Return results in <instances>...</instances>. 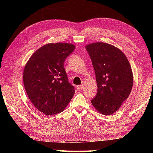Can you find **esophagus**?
I'll use <instances>...</instances> for the list:
<instances>
[{"label":"esophagus","instance_id":"34e87169","mask_svg":"<svg viewBox=\"0 0 153 153\" xmlns=\"http://www.w3.org/2000/svg\"><path fill=\"white\" fill-rule=\"evenodd\" d=\"M77 88L78 90H81L83 88V86L82 85H79V86H77Z\"/></svg>","mask_w":153,"mask_h":153}]
</instances>
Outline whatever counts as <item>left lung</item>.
Returning a JSON list of instances; mask_svg holds the SVG:
<instances>
[{
	"label": "left lung",
	"mask_w": 153,
	"mask_h": 153,
	"mask_svg": "<svg viewBox=\"0 0 153 153\" xmlns=\"http://www.w3.org/2000/svg\"><path fill=\"white\" fill-rule=\"evenodd\" d=\"M94 67L98 91L91 102L105 115L117 111L128 98L133 86L130 64L122 51L110 44L98 42L86 46Z\"/></svg>",
	"instance_id": "8db88e82"
}]
</instances>
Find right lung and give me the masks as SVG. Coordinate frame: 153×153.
<instances>
[{
    "label": "right lung",
    "mask_w": 153,
    "mask_h": 153,
    "mask_svg": "<svg viewBox=\"0 0 153 153\" xmlns=\"http://www.w3.org/2000/svg\"><path fill=\"white\" fill-rule=\"evenodd\" d=\"M75 48L71 43L46 44L25 64V91L33 105L45 115L62 112L74 97V87L68 82L63 64Z\"/></svg>",
    "instance_id": "1"
}]
</instances>
